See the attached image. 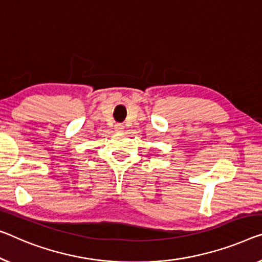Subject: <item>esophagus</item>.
<instances>
[{"label": "esophagus", "instance_id": "obj_1", "mask_svg": "<svg viewBox=\"0 0 262 262\" xmlns=\"http://www.w3.org/2000/svg\"><path fill=\"white\" fill-rule=\"evenodd\" d=\"M114 128H115L116 132H122L124 129V126H123L122 123H116L115 126H114Z\"/></svg>", "mask_w": 262, "mask_h": 262}]
</instances>
